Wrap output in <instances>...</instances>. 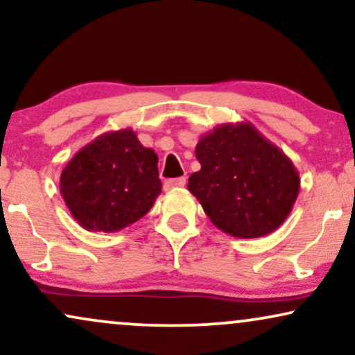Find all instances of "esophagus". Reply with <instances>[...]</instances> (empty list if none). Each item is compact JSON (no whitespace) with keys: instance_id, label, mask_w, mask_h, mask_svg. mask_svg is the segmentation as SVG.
Masks as SVG:
<instances>
[{"instance_id":"esophagus-1","label":"esophagus","mask_w":355,"mask_h":355,"mask_svg":"<svg viewBox=\"0 0 355 355\" xmlns=\"http://www.w3.org/2000/svg\"><path fill=\"white\" fill-rule=\"evenodd\" d=\"M185 177H178V178H170V180H166L164 183V189L165 191H170V190H175V189H182V187H185Z\"/></svg>"}]
</instances>
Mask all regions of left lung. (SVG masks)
Instances as JSON below:
<instances>
[{
	"label": "left lung",
	"mask_w": 355,
	"mask_h": 355,
	"mask_svg": "<svg viewBox=\"0 0 355 355\" xmlns=\"http://www.w3.org/2000/svg\"><path fill=\"white\" fill-rule=\"evenodd\" d=\"M202 168L189 190L216 228L234 238L266 236L279 228L300 195V172L251 122L221 123L200 137Z\"/></svg>",
	"instance_id": "obj_1"
}]
</instances>
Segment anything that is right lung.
Here are the masks:
<instances>
[{
    "instance_id": "add662e5",
    "label": "right lung",
    "mask_w": 355,
    "mask_h": 355,
    "mask_svg": "<svg viewBox=\"0 0 355 355\" xmlns=\"http://www.w3.org/2000/svg\"><path fill=\"white\" fill-rule=\"evenodd\" d=\"M157 164V153L134 130H110L67 162L59 190L84 230L121 232L147 215L162 193Z\"/></svg>"
}]
</instances>
